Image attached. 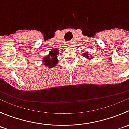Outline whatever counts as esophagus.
I'll return each instance as SVG.
<instances>
[{"mask_svg": "<svg viewBox=\"0 0 129 129\" xmlns=\"http://www.w3.org/2000/svg\"><path fill=\"white\" fill-rule=\"evenodd\" d=\"M67 47H71V46H72V42H68L67 43Z\"/></svg>", "mask_w": 129, "mask_h": 129, "instance_id": "34e87169", "label": "esophagus"}]
</instances>
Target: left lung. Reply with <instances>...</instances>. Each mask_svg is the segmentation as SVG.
I'll use <instances>...</instances> for the list:
<instances>
[{
	"instance_id": "8db88e82",
	"label": "left lung",
	"mask_w": 129,
	"mask_h": 129,
	"mask_svg": "<svg viewBox=\"0 0 129 129\" xmlns=\"http://www.w3.org/2000/svg\"><path fill=\"white\" fill-rule=\"evenodd\" d=\"M88 55H89L88 53H84V54H83V56H84V57H86V58H92V57H91V56H89Z\"/></svg>"
}]
</instances>
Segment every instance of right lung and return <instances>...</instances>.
Instances as JSON below:
<instances>
[{
	"label": "right lung",
	"instance_id": "add662e5",
	"mask_svg": "<svg viewBox=\"0 0 129 129\" xmlns=\"http://www.w3.org/2000/svg\"><path fill=\"white\" fill-rule=\"evenodd\" d=\"M58 55V50L57 48H53L49 53L48 55L43 58V62L45 66H47L49 68L56 66L58 61L57 60V55Z\"/></svg>",
	"mask_w": 129,
	"mask_h": 129
}]
</instances>
